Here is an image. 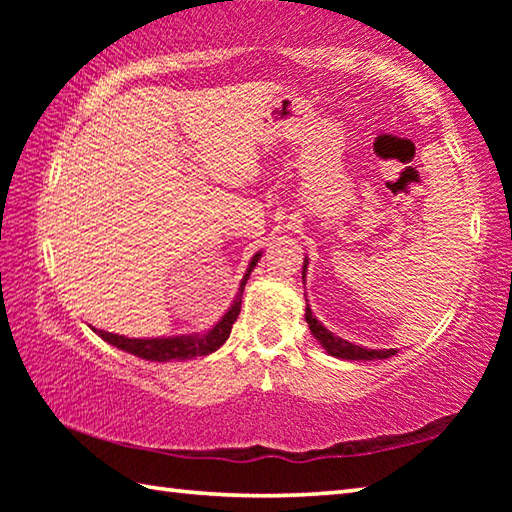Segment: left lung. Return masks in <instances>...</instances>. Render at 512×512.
<instances>
[{"mask_svg":"<svg viewBox=\"0 0 512 512\" xmlns=\"http://www.w3.org/2000/svg\"><path fill=\"white\" fill-rule=\"evenodd\" d=\"M307 264L302 266V271H305ZM305 277V275H302ZM307 323H309V329L311 334L316 336V339L320 341V345L332 354V357H341V359H352V361H370V359H388L393 357L395 350H368V348H361V345H354V343H348L345 339H339V336H334L329 329H325L323 325L318 323V320L314 318V314H311V309L307 307Z\"/></svg>","mask_w":512,"mask_h":512,"instance_id":"obj_1","label":"left lung"}]
</instances>
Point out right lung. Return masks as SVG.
<instances>
[{
    "label": "right lung",
    "mask_w": 512,
    "mask_h": 512,
    "mask_svg": "<svg viewBox=\"0 0 512 512\" xmlns=\"http://www.w3.org/2000/svg\"><path fill=\"white\" fill-rule=\"evenodd\" d=\"M257 259H259V253L253 257V262H250L244 280H241V289L237 293L235 302H232V307L228 309V314H225L207 334H201V336H173V339H126V336H119V334L101 332V329H94V332H97L103 341L115 345V348L124 350V352H131V354H135V357H142V359H149V361L194 359V357H203V354H210V352L219 348V345H223L225 339L230 336V329H232V325H235V320H237L239 311H241V293H244L250 271L255 268Z\"/></svg>",
    "instance_id": "right-lung-1"
}]
</instances>
